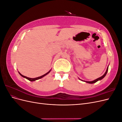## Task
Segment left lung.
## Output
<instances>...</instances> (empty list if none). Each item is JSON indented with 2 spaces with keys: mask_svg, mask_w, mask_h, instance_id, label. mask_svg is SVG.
<instances>
[{
  "mask_svg": "<svg viewBox=\"0 0 122 122\" xmlns=\"http://www.w3.org/2000/svg\"><path fill=\"white\" fill-rule=\"evenodd\" d=\"M108 70V67H107V69H106V71L105 73L104 74V75H103V76H102L101 77H99V78H97V79H95V80H93V81H83V80H81V79H79V80H80L82 81L86 82V83H90V84H92V83H96V82H97L98 81H99V80H102V79L103 78H104V77L106 76V75L107 73Z\"/></svg>",
  "mask_w": 122,
  "mask_h": 122,
  "instance_id": "left-lung-1",
  "label": "left lung"
}]
</instances>
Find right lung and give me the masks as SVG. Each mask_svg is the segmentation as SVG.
Here are the masks:
<instances>
[{"label": "right lung", "instance_id": "right-lung-1", "mask_svg": "<svg viewBox=\"0 0 122 122\" xmlns=\"http://www.w3.org/2000/svg\"><path fill=\"white\" fill-rule=\"evenodd\" d=\"M51 71V70H50V71L48 72H47V73H46V74H45L44 75H42V76H40V77H36V78H29V77H26V76H24V75H22L19 72H18V73H19V74L22 76V77H24V78H26V79H28V80H29V81H36V80H38V79H41V78H43V77H44V76H45L46 75H47L48 74H49V73H50V72Z\"/></svg>", "mask_w": 122, "mask_h": 122}]
</instances>
